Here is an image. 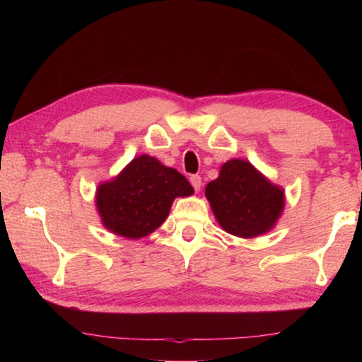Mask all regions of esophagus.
<instances>
[{
    "label": "esophagus",
    "mask_w": 362,
    "mask_h": 362,
    "mask_svg": "<svg viewBox=\"0 0 362 362\" xmlns=\"http://www.w3.org/2000/svg\"><path fill=\"white\" fill-rule=\"evenodd\" d=\"M189 182H192L194 192H199L201 185H203V182H201V177L199 175H192V177H189Z\"/></svg>",
    "instance_id": "obj_1"
}]
</instances>
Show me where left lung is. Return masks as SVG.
<instances>
[{
	"label": "left lung",
	"mask_w": 362,
	"mask_h": 362,
	"mask_svg": "<svg viewBox=\"0 0 362 362\" xmlns=\"http://www.w3.org/2000/svg\"><path fill=\"white\" fill-rule=\"evenodd\" d=\"M206 198L218 225L238 238H257L272 231L283 216L284 188L267 179L246 159L233 158L207 183Z\"/></svg>",
	"instance_id": "8db88e82"
}]
</instances>
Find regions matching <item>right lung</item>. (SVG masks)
I'll return each mask as SVG.
<instances>
[{"instance_id": "add662e5", "label": "right lung", "mask_w": 362, "mask_h": 362, "mask_svg": "<svg viewBox=\"0 0 362 362\" xmlns=\"http://www.w3.org/2000/svg\"><path fill=\"white\" fill-rule=\"evenodd\" d=\"M193 193L179 170L150 155H140L112 180L99 183L95 209L110 233L140 240L163 225L175 198Z\"/></svg>"}]
</instances>
